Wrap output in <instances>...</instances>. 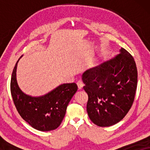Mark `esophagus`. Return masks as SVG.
<instances>
[{"instance_id": "obj_1", "label": "esophagus", "mask_w": 150, "mask_h": 150, "mask_svg": "<svg viewBox=\"0 0 150 150\" xmlns=\"http://www.w3.org/2000/svg\"><path fill=\"white\" fill-rule=\"evenodd\" d=\"M77 85H78V87H79V89H81L82 88H83V86H84V84L83 83V81H81V80L78 81L77 82Z\"/></svg>"}]
</instances>
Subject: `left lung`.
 <instances>
[{"label": "left lung", "mask_w": 150, "mask_h": 150, "mask_svg": "<svg viewBox=\"0 0 150 150\" xmlns=\"http://www.w3.org/2000/svg\"><path fill=\"white\" fill-rule=\"evenodd\" d=\"M120 52L83 74V89L88 94V115L98 126H110L120 122L134 102L138 77L136 63L124 48Z\"/></svg>", "instance_id": "1"}]
</instances>
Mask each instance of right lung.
<instances>
[{"label":"right lung","mask_w":150,"mask_h":150,"mask_svg":"<svg viewBox=\"0 0 150 150\" xmlns=\"http://www.w3.org/2000/svg\"><path fill=\"white\" fill-rule=\"evenodd\" d=\"M19 61V60H18ZM16 62L12 72L10 89L18 113L33 128L41 131L53 130L60 126L69 101L77 91L75 83L63 84L42 97L24 93L16 81Z\"/></svg>","instance_id":"right-lung-1"}]
</instances>
